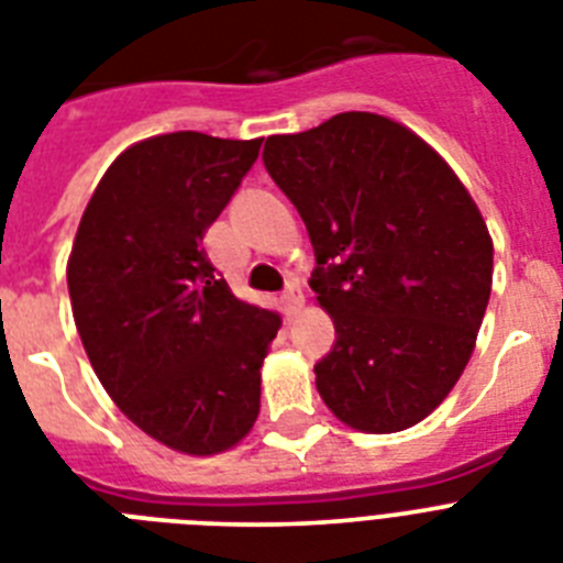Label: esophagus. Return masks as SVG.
Segmentation results:
<instances>
[{"label":"esophagus","instance_id":"1","mask_svg":"<svg viewBox=\"0 0 563 563\" xmlns=\"http://www.w3.org/2000/svg\"><path fill=\"white\" fill-rule=\"evenodd\" d=\"M278 305H282V310H285V316L296 313V310H299V305H301L299 290H296V287H292V285H287V290L282 292V296H278Z\"/></svg>","mask_w":563,"mask_h":563}]
</instances>
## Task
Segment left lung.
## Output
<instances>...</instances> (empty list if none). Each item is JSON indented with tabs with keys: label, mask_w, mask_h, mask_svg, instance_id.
Wrapping results in <instances>:
<instances>
[{
	"label": "left lung",
	"mask_w": 563,
	"mask_h": 563,
	"mask_svg": "<svg viewBox=\"0 0 563 563\" xmlns=\"http://www.w3.org/2000/svg\"><path fill=\"white\" fill-rule=\"evenodd\" d=\"M264 166L313 244L336 342L316 362L324 406L391 434L429 417L466 368L492 292V239L472 195L406 125L345 111L273 134Z\"/></svg>",
	"instance_id": "left-lung-1"
}]
</instances>
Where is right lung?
<instances>
[{"label":"right lung","instance_id":"add662e5","mask_svg":"<svg viewBox=\"0 0 563 563\" xmlns=\"http://www.w3.org/2000/svg\"><path fill=\"white\" fill-rule=\"evenodd\" d=\"M258 148L201 132L134 143L74 239L68 292L91 368L120 411L175 452H224L262 406L282 319L235 299L203 250Z\"/></svg>","mask_w":563,"mask_h":563}]
</instances>
